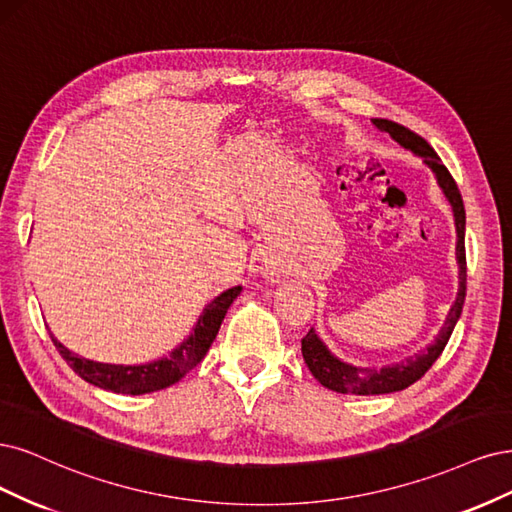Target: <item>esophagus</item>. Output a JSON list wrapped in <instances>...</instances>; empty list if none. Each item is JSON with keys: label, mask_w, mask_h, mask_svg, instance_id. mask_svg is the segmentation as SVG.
I'll list each match as a JSON object with an SVG mask.
<instances>
[{"label": "esophagus", "mask_w": 512, "mask_h": 512, "mask_svg": "<svg viewBox=\"0 0 512 512\" xmlns=\"http://www.w3.org/2000/svg\"><path fill=\"white\" fill-rule=\"evenodd\" d=\"M266 274H268V278H276L278 276L276 268H266Z\"/></svg>", "instance_id": "obj_1"}]
</instances>
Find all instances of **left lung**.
<instances>
[{
    "mask_svg": "<svg viewBox=\"0 0 512 512\" xmlns=\"http://www.w3.org/2000/svg\"><path fill=\"white\" fill-rule=\"evenodd\" d=\"M372 123L381 131H385V134H389L400 146H404L406 151L415 153L417 157L423 159L425 166L432 170L438 187L442 189L444 197H447V202L451 204L455 232H457L455 257H457V268H459V287H457V298L434 342L427 344L425 349L417 351L415 355L406 357L404 361H398V364H387L381 368L349 364V361H344L329 351L327 344L315 332V327H310V332L302 338V355L308 370L323 387L338 393H353V395H383V393L402 391L412 383H417L419 378L432 368L434 361L444 351V346H447L466 300V246H464L466 210L453 176L449 174L447 168L442 166V161L436 155L434 148L421 136H417L415 131H410L404 125H398L387 119H372Z\"/></svg>",
    "mask_w": 512,
    "mask_h": 512,
    "instance_id": "obj_1",
    "label": "left lung"
}]
</instances>
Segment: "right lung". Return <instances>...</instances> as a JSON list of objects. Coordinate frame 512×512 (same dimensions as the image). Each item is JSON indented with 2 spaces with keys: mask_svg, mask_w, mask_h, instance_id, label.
Instances as JSON below:
<instances>
[{
  "mask_svg": "<svg viewBox=\"0 0 512 512\" xmlns=\"http://www.w3.org/2000/svg\"><path fill=\"white\" fill-rule=\"evenodd\" d=\"M242 287H232L217 295L193 325L191 334L180 342L168 357H161L157 361H148V364L138 366H121V364H102V361H91L72 353L51 334L57 351L61 357L68 361V366L87 383L114 391V393H127V395H142L166 389L178 383L189 370H193L200 361L206 357L210 344L219 334V327L227 315V308L234 304Z\"/></svg>",
  "mask_w": 512,
  "mask_h": 512,
  "instance_id": "1",
  "label": "right lung"
}]
</instances>
